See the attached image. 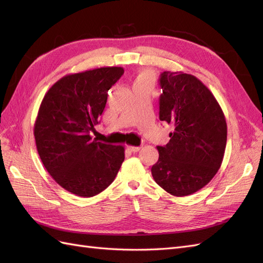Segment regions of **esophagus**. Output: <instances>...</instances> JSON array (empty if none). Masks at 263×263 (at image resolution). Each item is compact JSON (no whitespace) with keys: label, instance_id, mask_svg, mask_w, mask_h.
<instances>
[{"label":"esophagus","instance_id":"esophagus-1","mask_svg":"<svg viewBox=\"0 0 263 263\" xmlns=\"http://www.w3.org/2000/svg\"><path fill=\"white\" fill-rule=\"evenodd\" d=\"M140 148L141 147H139V146H128V147H127V149H128L130 153H137V151L140 150Z\"/></svg>","mask_w":263,"mask_h":263}]
</instances>
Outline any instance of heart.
Here are the masks:
<instances>
[{
    "label": "heart",
    "mask_w": 263,
    "mask_h": 263,
    "mask_svg": "<svg viewBox=\"0 0 263 263\" xmlns=\"http://www.w3.org/2000/svg\"><path fill=\"white\" fill-rule=\"evenodd\" d=\"M155 82V76L149 70H141L137 73L134 80V85H148L153 86Z\"/></svg>",
    "instance_id": "obj_1"
}]
</instances>
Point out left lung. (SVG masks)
Here are the masks:
<instances>
[{"instance_id":"left-lung-1","label":"left lung","mask_w":263,"mask_h":263,"mask_svg":"<svg viewBox=\"0 0 263 263\" xmlns=\"http://www.w3.org/2000/svg\"><path fill=\"white\" fill-rule=\"evenodd\" d=\"M159 118L173 126L170 141L158 146L151 174L174 196L197 192L220 168L227 141L225 115L213 93L192 74L164 71Z\"/></svg>"}]
</instances>
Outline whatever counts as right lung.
<instances>
[{
	"instance_id": "right-lung-1",
	"label": "right lung",
	"mask_w": 263,
	"mask_h": 263,
	"mask_svg": "<svg viewBox=\"0 0 263 263\" xmlns=\"http://www.w3.org/2000/svg\"><path fill=\"white\" fill-rule=\"evenodd\" d=\"M124 73L104 67L68 74L45 94L34 125L41 160L68 192L92 197L104 191L125 159L124 147L91 136L105 108L107 92Z\"/></svg>"
}]
</instances>
